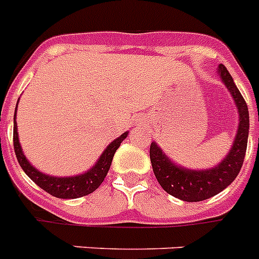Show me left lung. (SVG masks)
<instances>
[{
    "mask_svg": "<svg viewBox=\"0 0 259 259\" xmlns=\"http://www.w3.org/2000/svg\"><path fill=\"white\" fill-rule=\"evenodd\" d=\"M218 73L234 98L239 113V125L229 154L211 169L191 170L174 163L163 154L158 145H150V161L153 171L166 193L186 202H199L226 189L238 176L245 159L249 137V110L242 94L235 86L232 75L221 64Z\"/></svg>",
    "mask_w": 259,
    "mask_h": 259,
    "instance_id": "left-lung-1",
    "label": "left lung"
}]
</instances>
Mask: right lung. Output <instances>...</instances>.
I'll list each match as a JSON object with an SVG mask.
<instances>
[{
	"label": "right lung",
	"mask_w": 259,
	"mask_h": 259,
	"mask_svg": "<svg viewBox=\"0 0 259 259\" xmlns=\"http://www.w3.org/2000/svg\"><path fill=\"white\" fill-rule=\"evenodd\" d=\"M17 113V108H16ZM127 132L115 138L113 142H110L108 148L105 149L104 153L101 154L100 159L97 161L96 165L85 171L83 174L79 176H73V177H53V176H48L45 173H41L39 170L30 165L25 157L24 151L21 149L20 140H18V132H17V122H16V114H14V129H13V145H14V153L17 155L18 163L22 167L26 176L30 178L33 182L38 185L39 188L48 191L49 194L53 197L62 199H73L79 198L83 195H88L93 193L96 189H98L102 182H104L109 169H110L111 161L114 157L115 150L119 148V145L127 137Z\"/></svg>",
	"instance_id": "right-lung-1"
}]
</instances>
